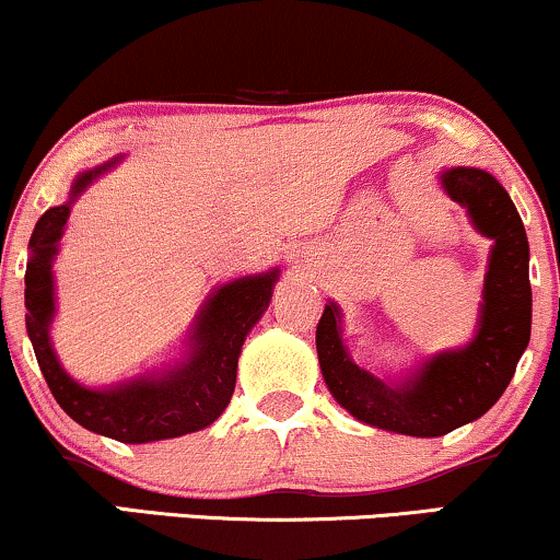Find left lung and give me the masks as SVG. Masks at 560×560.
I'll use <instances>...</instances> for the list:
<instances>
[{"label": "left lung", "instance_id": "1", "mask_svg": "<svg viewBox=\"0 0 560 560\" xmlns=\"http://www.w3.org/2000/svg\"><path fill=\"white\" fill-rule=\"evenodd\" d=\"M439 186L491 240L476 332L468 343L429 353L398 377H380L343 343V313L328 300L315 343L325 385L366 427L406 436H444L480 419L501 398L529 343V243L504 186L480 167H447Z\"/></svg>", "mask_w": 560, "mask_h": 560}]
</instances>
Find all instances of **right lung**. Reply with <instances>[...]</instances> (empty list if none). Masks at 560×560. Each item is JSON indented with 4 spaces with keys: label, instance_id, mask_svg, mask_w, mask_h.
I'll return each mask as SVG.
<instances>
[{
    "label": "right lung",
    "instance_id": "right-lung-1",
    "mask_svg": "<svg viewBox=\"0 0 560 560\" xmlns=\"http://www.w3.org/2000/svg\"><path fill=\"white\" fill-rule=\"evenodd\" d=\"M124 158L77 173L69 198L48 209L27 243L25 328L40 372L63 413L95 434L124 444H147L194 434L214 423L230 406L237 380V359L247 332L271 304L279 268L250 273L217 287L183 338L180 357L105 387L77 382L63 370L51 341L56 317L54 260L74 201Z\"/></svg>",
    "mask_w": 560,
    "mask_h": 560
}]
</instances>
